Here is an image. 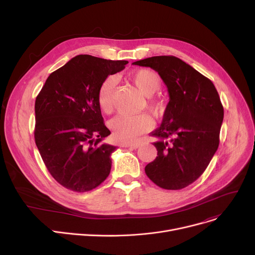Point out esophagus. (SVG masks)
<instances>
[{"label":"esophagus","mask_w":255,"mask_h":255,"mask_svg":"<svg viewBox=\"0 0 255 255\" xmlns=\"http://www.w3.org/2000/svg\"><path fill=\"white\" fill-rule=\"evenodd\" d=\"M124 146H126V148H131V149H137L140 146V143L139 142H133V143H128V144H125Z\"/></svg>","instance_id":"esophagus-1"}]
</instances>
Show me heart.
I'll return each instance as SVG.
<instances>
[{
    "instance_id": "heart-1",
    "label": "heart",
    "mask_w": 255,
    "mask_h": 255,
    "mask_svg": "<svg viewBox=\"0 0 255 255\" xmlns=\"http://www.w3.org/2000/svg\"><path fill=\"white\" fill-rule=\"evenodd\" d=\"M129 80L134 85L142 95L148 97L146 110L154 117L162 116L167 107L164 98L153 97L154 94L162 87V79L160 75L151 69H140L129 74ZM116 79L113 76L107 77L101 84L97 101L99 109L104 114H111L114 110V90ZM152 127L151 119L144 115H119L110 122L113 136L120 142H132Z\"/></svg>"
}]
</instances>
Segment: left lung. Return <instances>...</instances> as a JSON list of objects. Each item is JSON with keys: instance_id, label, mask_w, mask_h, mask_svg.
Listing matches in <instances>:
<instances>
[{"instance_id": "left-lung-1", "label": "left lung", "mask_w": 255, "mask_h": 255, "mask_svg": "<svg viewBox=\"0 0 255 255\" xmlns=\"http://www.w3.org/2000/svg\"><path fill=\"white\" fill-rule=\"evenodd\" d=\"M133 64L157 71L169 94L162 123L151 133L158 138L153 143L158 156L144 171L163 189H183L203 175L218 149L224 115L219 94L208 77L177 57Z\"/></svg>"}]
</instances>
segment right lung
I'll use <instances>...</instances> for the list:
<instances>
[{
	"mask_svg": "<svg viewBox=\"0 0 255 255\" xmlns=\"http://www.w3.org/2000/svg\"><path fill=\"white\" fill-rule=\"evenodd\" d=\"M127 63L76 56L47 77L36 97V145L52 178L67 189L90 191L110 175L116 146L101 143L111 131L97 95L103 80Z\"/></svg>",
	"mask_w": 255,
	"mask_h": 255,
	"instance_id": "right-lung-1",
	"label": "right lung"
}]
</instances>
